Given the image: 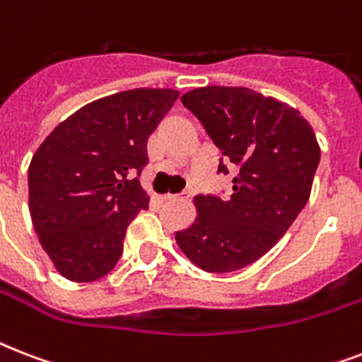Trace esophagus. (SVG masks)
Instances as JSON below:
<instances>
[{
	"label": "esophagus",
	"mask_w": 362,
	"mask_h": 362,
	"mask_svg": "<svg viewBox=\"0 0 362 362\" xmlns=\"http://www.w3.org/2000/svg\"><path fill=\"white\" fill-rule=\"evenodd\" d=\"M165 201V203H176V201H180V195H170V193H167V195H163L161 197Z\"/></svg>",
	"instance_id": "1"
}]
</instances>
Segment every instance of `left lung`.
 Returning <instances> with one entry per match:
<instances>
[{"instance_id":"1","label":"left lung","mask_w":362,"mask_h":362,"mask_svg":"<svg viewBox=\"0 0 362 362\" xmlns=\"http://www.w3.org/2000/svg\"><path fill=\"white\" fill-rule=\"evenodd\" d=\"M221 150L218 173H237L227 199L197 195L192 226L175 235L206 272L244 269L284 237L308 203L321 150L298 110L250 88L204 86L182 95Z\"/></svg>"}]
</instances>
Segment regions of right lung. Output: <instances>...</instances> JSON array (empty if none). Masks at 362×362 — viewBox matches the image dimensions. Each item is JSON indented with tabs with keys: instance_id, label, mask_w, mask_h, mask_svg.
<instances>
[{
	"instance_id": "right-lung-1",
	"label": "right lung",
	"mask_w": 362,
	"mask_h": 362,
	"mask_svg": "<svg viewBox=\"0 0 362 362\" xmlns=\"http://www.w3.org/2000/svg\"><path fill=\"white\" fill-rule=\"evenodd\" d=\"M180 92L135 88L95 99L65 118L28 169L30 214L59 274L95 281L115 269L127 226L148 195L139 178L146 142Z\"/></svg>"
}]
</instances>
